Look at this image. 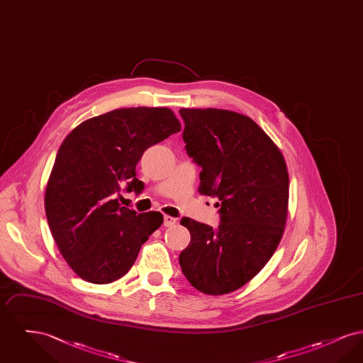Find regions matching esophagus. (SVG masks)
<instances>
[{
    "mask_svg": "<svg viewBox=\"0 0 363 363\" xmlns=\"http://www.w3.org/2000/svg\"><path fill=\"white\" fill-rule=\"evenodd\" d=\"M177 223V219L173 218V216H169V215H166L164 216V222H163V225H166V227H172V225H175Z\"/></svg>",
    "mask_w": 363,
    "mask_h": 363,
    "instance_id": "esophagus-1",
    "label": "esophagus"
}]
</instances>
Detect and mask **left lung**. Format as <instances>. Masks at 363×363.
Listing matches in <instances>:
<instances>
[{
	"instance_id": "left-lung-1",
	"label": "left lung",
	"mask_w": 363,
	"mask_h": 363,
	"mask_svg": "<svg viewBox=\"0 0 363 363\" xmlns=\"http://www.w3.org/2000/svg\"><path fill=\"white\" fill-rule=\"evenodd\" d=\"M186 152L201 166L199 191L219 200L220 225L184 218L190 233L179 265L208 295L233 293L259 274L281 241L289 172L277 144L247 116L223 108H181Z\"/></svg>"
}]
</instances>
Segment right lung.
Returning a JSON list of instances; mask_svg holds the SVG:
<instances>
[{"label": "right lung", "mask_w": 363, "mask_h": 363, "mask_svg": "<svg viewBox=\"0 0 363 363\" xmlns=\"http://www.w3.org/2000/svg\"><path fill=\"white\" fill-rule=\"evenodd\" d=\"M181 130L167 107H126L89 118L62 141L45 193L52 238L73 272L107 284L123 277L163 223L160 212L121 207L118 193L141 190L136 166L147 148Z\"/></svg>", "instance_id": "right-lung-1"}]
</instances>
